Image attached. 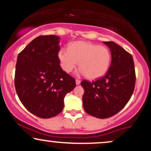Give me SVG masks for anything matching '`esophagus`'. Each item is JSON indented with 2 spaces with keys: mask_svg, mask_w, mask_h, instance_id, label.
Returning <instances> with one entry per match:
<instances>
[{
  "mask_svg": "<svg viewBox=\"0 0 151 151\" xmlns=\"http://www.w3.org/2000/svg\"><path fill=\"white\" fill-rule=\"evenodd\" d=\"M80 83H81V80H80V79H76V84H77V85H78V84H80Z\"/></svg>",
  "mask_w": 151,
  "mask_h": 151,
  "instance_id": "34e87169",
  "label": "esophagus"
}]
</instances>
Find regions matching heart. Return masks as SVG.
I'll return each instance as SVG.
<instances>
[{
	"instance_id": "1",
	"label": "heart",
	"mask_w": 151,
	"mask_h": 151,
	"mask_svg": "<svg viewBox=\"0 0 151 151\" xmlns=\"http://www.w3.org/2000/svg\"><path fill=\"white\" fill-rule=\"evenodd\" d=\"M58 58L66 72H72L79 62L81 73L90 79H96L105 75L109 70L111 53L107 47L76 41L70 44L68 50L62 48Z\"/></svg>"
}]
</instances>
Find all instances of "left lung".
<instances>
[{
    "instance_id": "left-lung-1",
    "label": "left lung",
    "mask_w": 151,
    "mask_h": 151,
    "mask_svg": "<svg viewBox=\"0 0 151 151\" xmlns=\"http://www.w3.org/2000/svg\"><path fill=\"white\" fill-rule=\"evenodd\" d=\"M110 48L111 62L104 77L91 81L83 80L82 101L84 111L89 115L106 119L124 108L132 96L136 84L133 57L113 41L104 42Z\"/></svg>"
}]
</instances>
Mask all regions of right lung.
I'll return each instance as SVG.
<instances>
[{
  "label": "right lung",
  "instance_id": "obj_1",
  "mask_svg": "<svg viewBox=\"0 0 151 151\" xmlns=\"http://www.w3.org/2000/svg\"><path fill=\"white\" fill-rule=\"evenodd\" d=\"M60 37L40 35L18 54L15 87L30 113L42 119L55 116L64 108V98L76 86L75 79L60 67Z\"/></svg>",
  "mask_w": 151,
  "mask_h": 151
}]
</instances>
